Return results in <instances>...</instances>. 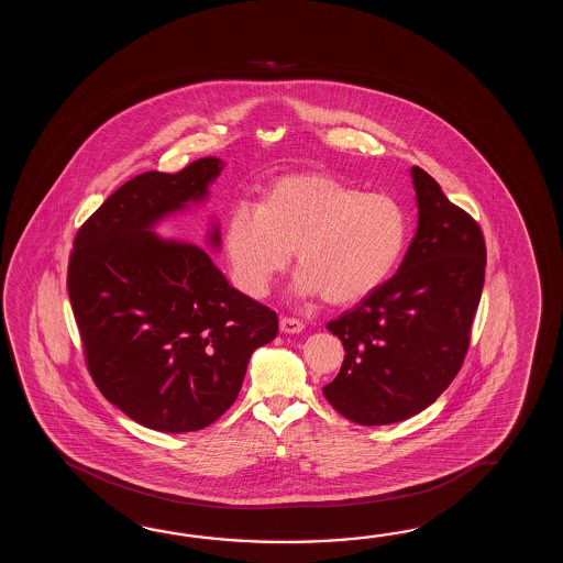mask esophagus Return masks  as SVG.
<instances>
[{"label":"esophagus","instance_id":"obj_1","mask_svg":"<svg viewBox=\"0 0 563 563\" xmlns=\"http://www.w3.org/2000/svg\"><path fill=\"white\" fill-rule=\"evenodd\" d=\"M279 328H282L284 334H299L303 330V323L298 318H287V316H284L279 320Z\"/></svg>","mask_w":563,"mask_h":563}]
</instances>
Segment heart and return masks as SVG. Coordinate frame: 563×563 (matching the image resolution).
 Returning <instances> with one entry per match:
<instances>
[{"label":"heart","instance_id":"heart-1","mask_svg":"<svg viewBox=\"0 0 563 563\" xmlns=\"http://www.w3.org/2000/svg\"><path fill=\"white\" fill-rule=\"evenodd\" d=\"M408 216L388 192H364L332 175H294L272 183L262 203L233 207L225 252L235 284L264 298L296 250L301 298L332 306L366 298L383 286L407 247Z\"/></svg>","mask_w":563,"mask_h":563}]
</instances>
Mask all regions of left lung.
<instances>
[{"mask_svg": "<svg viewBox=\"0 0 563 563\" xmlns=\"http://www.w3.org/2000/svg\"><path fill=\"white\" fill-rule=\"evenodd\" d=\"M419 228L395 276L325 323L344 362L323 396L362 427L393 424L431 407L453 383L471 342L487 250L477 221L412 167Z\"/></svg>", "mask_w": 563, "mask_h": 563, "instance_id": "1", "label": "left lung"}]
</instances>
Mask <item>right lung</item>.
<instances>
[{"mask_svg": "<svg viewBox=\"0 0 563 563\" xmlns=\"http://www.w3.org/2000/svg\"><path fill=\"white\" fill-rule=\"evenodd\" d=\"M221 168L205 156L175 175H136L74 238L66 286L88 372L108 402L153 431L216 422L253 350L277 335L276 311L229 286L203 250L151 231L201 201Z\"/></svg>", "mask_w": 563, "mask_h": 563, "instance_id": "add662e5", "label": "right lung"}]
</instances>
